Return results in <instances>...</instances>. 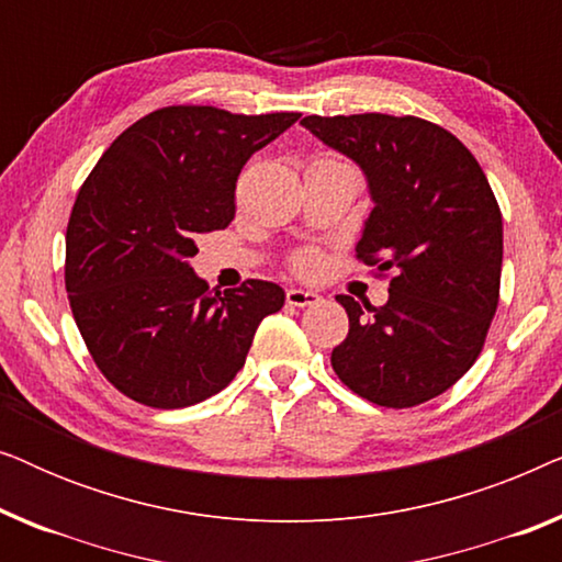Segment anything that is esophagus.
<instances>
[{
    "mask_svg": "<svg viewBox=\"0 0 562 562\" xmlns=\"http://www.w3.org/2000/svg\"><path fill=\"white\" fill-rule=\"evenodd\" d=\"M286 302L291 306H314V304H319V296L314 294V291H306V289H289Z\"/></svg>",
    "mask_w": 562,
    "mask_h": 562,
    "instance_id": "34e87169",
    "label": "esophagus"
}]
</instances>
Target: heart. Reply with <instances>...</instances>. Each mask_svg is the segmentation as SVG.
Masks as SVG:
<instances>
[{"label":"heart","mask_w":562,"mask_h":562,"mask_svg":"<svg viewBox=\"0 0 562 562\" xmlns=\"http://www.w3.org/2000/svg\"><path fill=\"white\" fill-rule=\"evenodd\" d=\"M319 266H322V256H319L317 250H312V248L299 250L296 256H294V271L302 273V276L317 273Z\"/></svg>","instance_id":"1"}]
</instances>
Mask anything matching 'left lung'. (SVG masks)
Instances as JSON below:
<instances>
[{
	"label": "left lung",
	"instance_id": "obj_1",
	"mask_svg": "<svg viewBox=\"0 0 562 562\" xmlns=\"http://www.w3.org/2000/svg\"><path fill=\"white\" fill-rule=\"evenodd\" d=\"M302 125L366 171L375 206L356 258L391 271L383 306L337 296L350 319L337 379L389 409L425 404L471 371L498 306L504 227L486 173L456 135L412 114Z\"/></svg>",
	"mask_w": 562,
	"mask_h": 562
}]
</instances>
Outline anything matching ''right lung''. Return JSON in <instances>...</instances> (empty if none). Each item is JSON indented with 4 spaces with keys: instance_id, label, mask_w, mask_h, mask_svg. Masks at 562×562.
<instances>
[{
    "instance_id": "obj_1",
    "label": "right lung",
    "mask_w": 562,
    "mask_h": 562,
    "mask_svg": "<svg viewBox=\"0 0 562 562\" xmlns=\"http://www.w3.org/2000/svg\"><path fill=\"white\" fill-rule=\"evenodd\" d=\"M302 117L173 104L130 125L79 189L66 229V291L94 363L120 394L181 409L245 366L283 289L250 279L225 294L196 279V237L235 217L252 153Z\"/></svg>"
}]
</instances>
